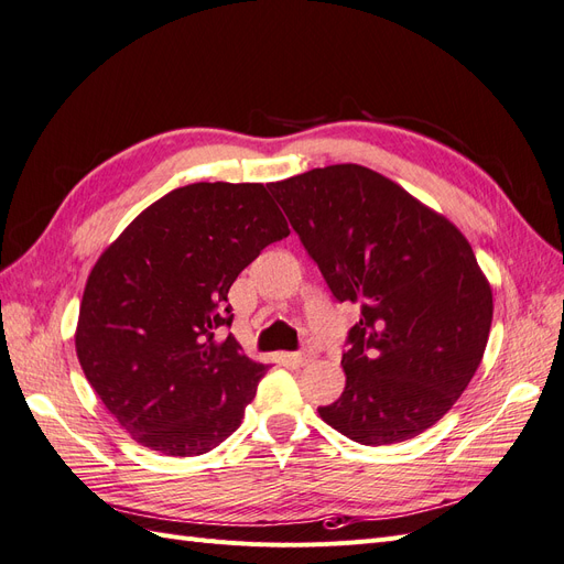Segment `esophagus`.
Wrapping results in <instances>:
<instances>
[{"instance_id":"1","label":"esophagus","mask_w":564,"mask_h":564,"mask_svg":"<svg viewBox=\"0 0 564 564\" xmlns=\"http://www.w3.org/2000/svg\"><path fill=\"white\" fill-rule=\"evenodd\" d=\"M284 357H286V360L292 362V365H296V367H303V365H308V362L313 360L315 352H313V350H299V352H286Z\"/></svg>"}]
</instances>
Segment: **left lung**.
<instances>
[{
    "mask_svg": "<svg viewBox=\"0 0 564 564\" xmlns=\"http://www.w3.org/2000/svg\"><path fill=\"white\" fill-rule=\"evenodd\" d=\"M338 303L360 305L340 367L346 388L317 412L360 445L412 440L445 416L480 367L491 286L460 230L360 164L270 183Z\"/></svg>",
    "mask_w": 564,
    "mask_h": 564,
    "instance_id": "1",
    "label": "left lung"
}]
</instances>
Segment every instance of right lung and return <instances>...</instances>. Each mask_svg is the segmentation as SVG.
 Listing matches in <instances>:
<instances>
[{
	"label": "right lung",
	"instance_id": "1",
	"mask_svg": "<svg viewBox=\"0 0 564 564\" xmlns=\"http://www.w3.org/2000/svg\"><path fill=\"white\" fill-rule=\"evenodd\" d=\"M289 235L261 183H193L135 216L84 286L75 348L100 402L139 445L199 456L245 419L265 365L230 327L228 289Z\"/></svg>",
	"mask_w": 564,
	"mask_h": 564
}]
</instances>
